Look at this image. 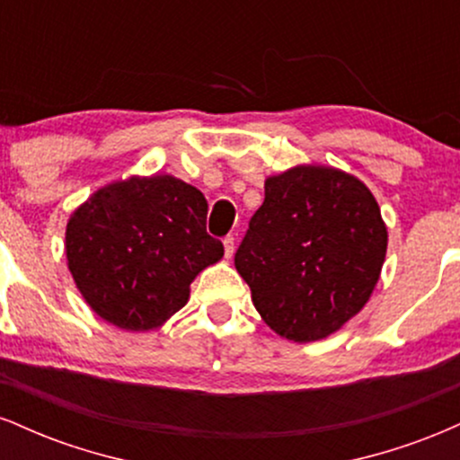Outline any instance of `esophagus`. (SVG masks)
I'll return each instance as SVG.
<instances>
[{"label":"esophagus","instance_id":"esophagus-1","mask_svg":"<svg viewBox=\"0 0 460 460\" xmlns=\"http://www.w3.org/2000/svg\"><path fill=\"white\" fill-rule=\"evenodd\" d=\"M225 244V257L229 260V257H234V251H235V237L234 235H226L223 240Z\"/></svg>","mask_w":460,"mask_h":460}]
</instances>
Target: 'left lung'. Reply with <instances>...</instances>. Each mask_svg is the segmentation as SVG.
<instances>
[{"mask_svg": "<svg viewBox=\"0 0 460 460\" xmlns=\"http://www.w3.org/2000/svg\"><path fill=\"white\" fill-rule=\"evenodd\" d=\"M387 229L376 199L335 168L296 166L266 179V197L235 251L263 322L285 340L331 335L367 303Z\"/></svg>", "mask_w": 460, "mask_h": 460, "instance_id": "8db88e82", "label": "left lung"}]
</instances>
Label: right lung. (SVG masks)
I'll use <instances>...</instances> for the list:
<instances>
[{
	"label": "right lung",
	"instance_id": "add662e5",
	"mask_svg": "<svg viewBox=\"0 0 460 460\" xmlns=\"http://www.w3.org/2000/svg\"><path fill=\"white\" fill-rule=\"evenodd\" d=\"M205 220L208 200L181 179L112 183L68 220V270L103 320L128 331L155 329L188 303L194 277L225 255Z\"/></svg>",
	"mask_w": 460,
	"mask_h": 460
}]
</instances>
